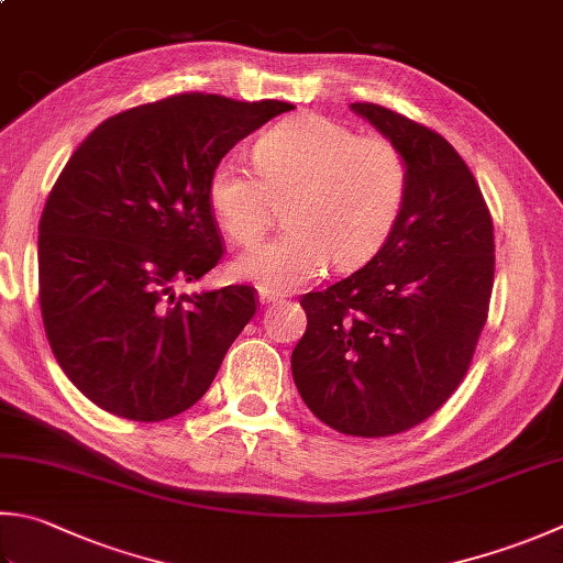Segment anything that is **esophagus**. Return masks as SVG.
I'll return each instance as SVG.
<instances>
[{
	"label": "esophagus",
	"instance_id": "esophagus-1",
	"mask_svg": "<svg viewBox=\"0 0 563 563\" xmlns=\"http://www.w3.org/2000/svg\"><path fill=\"white\" fill-rule=\"evenodd\" d=\"M279 299H282L279 294L267 291V289H260V301H262V303H277Z\"/></svg>",
	"mask_w": 563,
	"mask_h": 563
}]
</instances>
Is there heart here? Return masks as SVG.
Here are the masks:
<instances>
[{
	"label": "heart",
	"mask_w": 563,
	"mask_h": 563,
	"mask_svg": "<svg viewBox=\"0 0 563 563\" xmlns=\"http://www.w3.org/2000/svg\"><path fill=\"white\" fill-rule=\"evenodd\" d=\"M254 166L228 154L208 176V206L220 228L252 245L269 228L277 200L289 198L286 225L274 240L245 250L240 277L267 291H291L328 262L355 267L385 245L405 213L411 168L405 152L379 134L321 114L272 126L254 142Z\"/></svg>",
	"instance_id": "obj_1"
}]
</instances>
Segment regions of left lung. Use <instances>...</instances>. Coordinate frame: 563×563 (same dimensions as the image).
<instances>
[{
	"mask_svg": "<svg viewBox=\"0 0 563 563\" xmlns=\"http://www.w3.org/2000/svg\"><path fill=\"white\" fill-rule=\"evenodd\" d=\"M405 152V213L363 269L301 296L309 318L291 353L296 387L345 437L419 427L463 382L490 311L493 216L461 154L409 117L350 104Z\"/></svg>",
	"mask_w": 563,
	"mask_h": 563,
	"instance_id": "1",
	"label": "left lung"
}]
</instances>
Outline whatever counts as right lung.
<instances>
[{"label":"right lung","mask_w":563,"mask_h":563,"mask_svg":"<svg viewBox=\"0 0 563 563\" xmlns=\"http://www.w3.org/2000/svg\"><path fill=\"white\" fill-rule=\"evenodd\" d=\"M294 104L178 92L104 120L68 158L38 222L48 345L92 405L164 421L213 385L257 289L176 294L225 254L208 176Z\"/></svg>","instance_id":"obj_1"}]
</instances>
